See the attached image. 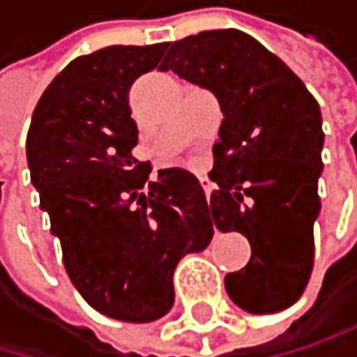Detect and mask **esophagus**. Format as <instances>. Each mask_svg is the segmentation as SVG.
<instances>
[{
    "label": "esophagus",
    "instance_id": "34e87169",
    "mask_svg": "<svg viewBox=\"0 0 357 357\" xmlns=\"http://www.w3.org/2000/svg\"><path fill=\"white\" fill-rule=\"evenodd\" d=\"M201 186H203V190H205V197H208V203H210V197H212V190H214V186L210 184V180H205V177H201Z\"/></svg>",
    "mask_w": 357,
    "mask_h": 357
}]
</instances>
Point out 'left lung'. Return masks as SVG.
<instances>
[{
  "mask_svg": "<svg viewBox=\"0 0 357 357\" xmlns=\"http://www.w3.org/2000/svg\"><path fill=\"white\" fill-rule=\"evenodd\" d=\"M160 70L210 89L225 115L214 143L210 216L240 231L250 261L225 276L240 308H289L312 272V225L321 212V111L289 66L240 29H214L171 45Z\"/></svg>",
  "mask_w": 357,
  "mask_h": 357,
  "instance_id": "left-lung-1",
  "label": "left lung"
}]
</instances>
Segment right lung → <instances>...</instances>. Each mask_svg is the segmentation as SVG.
Wrapping results in <instances>:
<instances>
[{"instance_id":"add662e5","label":"right lung","mask_w":357,"mask_h":357,"mask_svg":"<svg viewBox=\"0 0 357 357\" xmlns=\"http://www.w3.org/2000/svg\"><path fill=\"white\" fill-rule=\"evenodd\" d=\"M167 43L107 47L77 57L38 100L27 165L83 300L117 321L147 324L173 306V272L208 248L214 220L199 180L132 156L139 130L130 85L158 66Z\"/></svg>"}]
</instances>
